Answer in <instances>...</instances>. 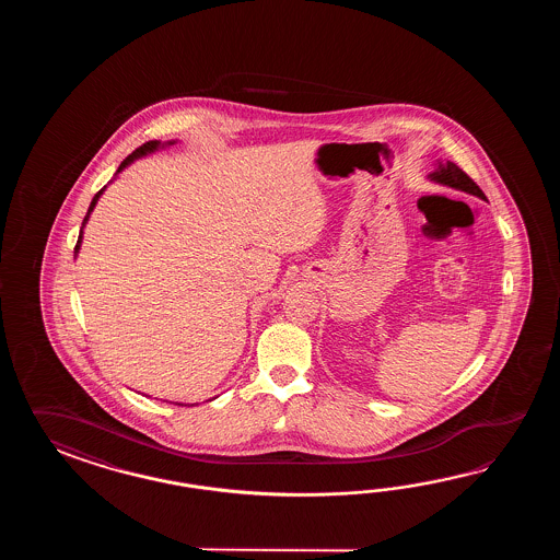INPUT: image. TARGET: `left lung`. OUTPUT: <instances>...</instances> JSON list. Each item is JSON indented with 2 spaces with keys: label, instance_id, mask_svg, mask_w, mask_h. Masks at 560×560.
<instances>
[{
  "label": "left lung",
  "instance_id": "left-lung-1",
  "mask_svg": "<svg viewBox=\"0 0 560 560\" xmlns=\"http://www.w3.org/2000/svg\"><path fill=\"white\" fill-rule=\"evenodd\" d=\"M429 178L430 182L448 186V188H454V190L466 191V194L476 196L480 200L487 198L485 191L480 190L475 182H472V178L465 174L460 167L456 166L454 162H439V166H436L432 174H429Z\"/></svg>",
  "mask_w": 560,
  "mask_h": 560
}]
</instances>
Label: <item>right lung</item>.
I'll return each instance as SVG.
<instances>
[{"mask_svg": "<svg viewBox=\"0 0 560 560\" xmlns=\"http://www.w3.org/2000/svg\"><path fill=\"white\" fill-rule=\"evenodd\" d=\"M172 143H176V140H170V142L162 143L160 140H152V142H145L143 145H140L136 152H131L121 164H119L118 172H116V176H118L119 172L124 170V167L130 166L131 162L133 160H138V158H142V155L152 154V152H155V150H160V148H166V145H172ZM104 190H106V186L102 188V190L97 191L94 196V200H92V203H90V208H88V214H85L84 222H82V230H80V236H78V244H75V248H73V252H75V256H78V252H80V246H82V238H84V226L88 224V218H90V214L94 212L95 203H97V200H100V196L104 194Z\"/></svg>", "mask_w": 560, "mask_h": 560, "instance_id": "right-lung-1", "label": "right lung"}]
</instances>
